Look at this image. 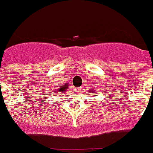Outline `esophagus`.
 Segmentation results:
<instances>
[{
    "mask_svg": "<svg viewBox=\"0 0 153 153\" xmlns=\"http://www.w3.org/2000/svg\"><path fill=\"white\" fill-rule=\"evenodd\" d=\"M80 90H81V88H75L76 92H80Z\"/></svg>",
    "mask_w": 153,
    "mask_h": 153,
    "instance_id": "34e87169",
    "label": "esophagus"
}]
</instances>
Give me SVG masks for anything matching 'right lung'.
<instances>
[{"label":"right lung","mask_w":153,"mask_h":153,"mask_svg":"<svg viewBox=\"0 0 153 153\" xmlns=\"http://www.w3.org/2000/svg\"><path fill=\"white\" fill-rule=\"evenodd\" d=\"M67 87H68V85H67V84H65V86H62V87H60V88L59 89L58 91H59L60 93V92L62 93V92H64V91H65V90L67 89Z\"/></svg>","instance_id":"add662e5"}]
</instances>
